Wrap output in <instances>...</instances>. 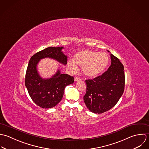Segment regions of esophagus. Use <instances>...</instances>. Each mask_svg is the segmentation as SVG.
<instances>
[{"label": "esophagus", "instance_id": "esophagus-1", "mask_svg": "<svg viewBox=\"0 0 149 149\" xmlns=\"http://www.w3.org/2000/svg\"><path fill=\"white\" fill-rule=\"evenodd\" d=\"M82 81V79L79 77H76L75 78V82H78V81Z\"/></svg>", "mask_w": 149, "mask_h": 149}]
</instances>
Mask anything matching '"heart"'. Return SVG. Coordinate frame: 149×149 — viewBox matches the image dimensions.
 <instances>
[{"mask_svg":"<svg viewBox=\"0 0 149 149\" xmlns=\"http://www.w3.org/2000/svg\"><path fill=\"white\" fill-rule=\"evenodd\" d=\"M109 61V57L106 52L82 50L75 54L73 60H69L67 64L74 71L77 68L76 64L82 67L84 73L86 76L94 77L105 70Z\"/></svg>","mask_w":149,"mask_h":149,"instance_id":"b5f03b06","label":"heart"}]
</instances>
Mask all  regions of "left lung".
Masks as SVG:
<instances>
[{
    "mask_svg": "<svg viewBox=\"0 0 149 149\" xmlns=\"http://www.w3.org/2000/svg\"><path fill=\"white\" fill-rule=\"evenodd\" d=\"M111 58V64L106 71L85 81L86 92L84 100L87 108L94 113H102L113 108L124 90V66L112 54Z\"/></svg>",
    "mask_w": 149,
    "mask_h": 149,
    "instance_id": "8db88e82",
    "label": "left lung"
}]
</instances>
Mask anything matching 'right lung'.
<instances>
[{"instance_id": "right-lung-1", "label": "right lung", "mask_w": 149, "mask_h": 149, "mask_svg": "<svg viewBox=\"0 0 149 149\" xmlns=\"http://www.w3.org/2000/svg\"><path fill=\"white\" fill-rule=\"evenodd\" d=\"M62 48L61 47L47 48L35 54L29 60L25 84L31 100L42 108H51L56 106L63 98L65 86L74 81L73 77L60 74V71L49 79H42L37 73V64L42 58H53L66 64L67 56L63 54Z\"/></svg>"}]
</instances>
